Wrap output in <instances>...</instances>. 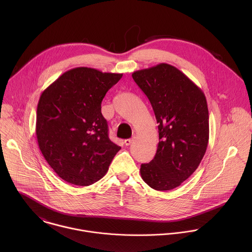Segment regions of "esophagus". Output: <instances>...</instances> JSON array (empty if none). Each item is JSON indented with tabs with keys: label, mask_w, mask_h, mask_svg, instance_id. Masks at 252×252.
<instances>
[{
	"label": "esophagus",
	"mask_w": 252,
	"mask_h": 252,
	"mask_svg": "<svg viewBox=\"0 0 252 252\" xmlns=\"http://www.w3.org/2000/svg\"><path fill=\"white\" fill-rule=\"evenodd\" d=\"M133 141H134V138H132V139H127V140H125L124 144H126V145H130V144L133 143Z\"/></svg>",
	"instance_id": "34e87169"
}]
</instances>
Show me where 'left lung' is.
<instances>
[{
	"label": "left lung",
	"instance_id": "1",
	"mask_svg": "<svg viewBox=\"0 0 252 252\" xmlns=\"http://www.w3.org/2000/svg\"><path fill=\"white\" fill-rule=\"evenodd\" d=\"M132 76L152 106L159 133L154 158L141 166L142 179L155 190H172L196 171L206 153L210 136L206 96L187 75L166 63Z\"/></svg>",
	"mask_w": 252,
	"mask_h": 252
}]
</instances>
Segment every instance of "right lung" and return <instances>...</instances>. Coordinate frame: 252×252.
Here are the masks:
<instances>
[{
    "instance_id": "add662e5",
    "label": "right lung",
    "mask_w": 252,
    "mask_h": 252,
    "mask_svg": "<svg viewBox=\"0 0 252 252\" xmlns=\"http://www.w3.org/2000/svg\"><path fill=\"white\" fill-rule=\"evenodd\" d=\"M122 75L73 68L41 93L36 140L44 159L62 180L79 186L95 183L107 174L121 149L108 139L101 104Z\"/></svg>"
}]
</instances>
